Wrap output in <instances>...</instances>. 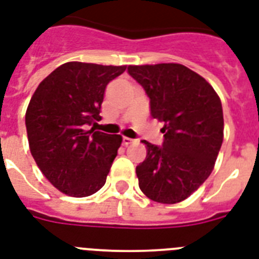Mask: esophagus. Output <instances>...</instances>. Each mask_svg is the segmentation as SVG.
Returning a JSON list of instances; mask_svg holds the SVG:
<instances>
[{"mask_svg":"<svg viewBox=\"0 0 259 259\" xmlns=\"http://www.w3.org/2000/svg\"><path fill=\"white\" fill-rule=\"evenodd\" d=\"M122 141H123V145H130V144H133L134 142V140H132V138H129V137H123V140H122Z\"/></svg>","mask_w":259,"mask_h":259,"instance_id":"34e87169","label":"esophagus"}]
</instances>
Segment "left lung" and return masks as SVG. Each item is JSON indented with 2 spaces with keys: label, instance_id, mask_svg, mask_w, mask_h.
Here are the masks:
<instances>
[{
  "label": "left lung",
  "instance_id": "obj_1",
  "mask_svg": "<svg viewBox=\"0 0 259 259\" xmlns=\"http://www.w3.org/2000/svg\"><path fill=\"white\" fill-rule=\"evenodd\" d=\"M145 90L150 114L164 122L162 145L144 140L145 161L136 168L138 185L157 203L175 204L211 175L223 142V110L215 90L183 64L129 66Z\"/></svg>",
  "mask_w": 259,
  "mask_h": 259
}]
</instances>
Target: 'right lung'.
<instances>
[{"instance_id":"1","label":"right lung","mask_w":259,"mask_h":259,"mask_svg":"<svg viewBox=\"0 0 259 259\" xmlns=\"http://www.w3.org/2000/svg\"><path fill=\"white\" fill-rule=\"evenodd\" d=\"M125 70L126 66L70 62L34 91L25 114L30 153L60 192L84 197L105 185L122 137L94 126L101 119L106 87Z\"/></svg>"}]
</instances>
